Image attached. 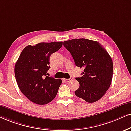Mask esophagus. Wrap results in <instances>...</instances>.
Instances as JSON below:
<instances>
[{"label": "esophagus", "instance_id": "esophagus-1", "mask_svg": "<svg viewBox=\"0 0 131 131\" xmlns=\"http://www.w3.org/2000/svg\"><path fill=\"white\" fill-rule=\"evenodd\" d=\"M72 79H73V78H70V79H63V80L64 82H70L71 80H72Z\"/></svg>", "mask_w": 131, "mask_h": 131}]
</instances>
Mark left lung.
<instances>
[{
	"instance_id": "left-lung-1",
	"label": "left lung",
	"mask_w": 131,
	"mask_h": 131,
	"mask_svg": "<svg viewBox=\"0 0 131 131\" xmlns=\"http://www.w3.org/2000/svg\"><path fill=\"white\" fill-rule=\"evenodd\" d=\"M63 45L70 52L75 65L84 68L83 75L75 79L80 86L75 94L88 103L100 100L112 82L113 63L110 54L100 43L86 39L64 41Z\"/></svg>"
}]
</instances>
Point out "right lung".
Returning a JSON list of instances; mask_svg holds the SVG:
<instances>
[{
	"instance_id": "add662e5",
	"label": "right lung",
	"mask_w": 131,
	"mask_h": 131,
	"mask_svg": "<svg viewBox=\"0 0 131 131\" xmlns=\"http://www.w3.org/2000/svg\"><path fill=\"white\" fill-rule=\"evenodd\" d=\"M62 42H42L28 45L14 67L18 86L23 94L37 105H45L57 95L62 80L47 76L49 57L62 46Z\"/></svg>"
}]
</instances>
